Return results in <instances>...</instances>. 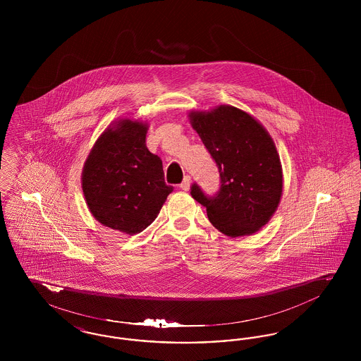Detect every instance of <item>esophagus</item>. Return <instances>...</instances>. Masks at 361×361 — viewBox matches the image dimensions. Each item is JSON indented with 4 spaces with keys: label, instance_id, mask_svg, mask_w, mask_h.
<instances>
[{
    "label": "esophagus",
    "instance_id": "1",
    "mask_svg": "<svg viewBox=\"0 0 361 361\" xmlns=\"http://www.w3.org/2000/svg\"><path fill=\"white\" fill-rule=\"evenodd\" d=\"M189 187H190V177L185 176L184 180H183V183L180 184V188L183 189V190H188Z\"/></svg>",
    "mask_w": 361,
    "mask_h": 361
}]
</instances>
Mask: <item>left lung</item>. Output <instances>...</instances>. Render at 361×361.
Returning <instances> with one entry per match:
<instances>
[{"mask_svg": "<svg viewBox=\"0 0 361 361\" xmlns=\"http://www.w3.org/2000/svg\"><path fill=\"white\" fill-rule=\"evenodd\" d=\"M189 119L221 177L214 196L193 183L192 197L206 207L209 222L226 235L256 233L274 215L283 190L281 165L272 137L255 118L230 105L192 112Z\"/></svg>", "mask_w": 361, "mask_h": 361, "instance_id": "1", "label": "left lung"}]
</instances>
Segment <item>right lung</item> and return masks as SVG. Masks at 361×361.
<instances>
[{
  "label": "right lung",
  "mask_w": 361,
  "mask_h": 361,
  "mask_svg": "<svg viewBox=\"0 0 361 361\" xmlns=\"http://www.w3.org/2000/svg\"><path fill=\"white\" fill-rule=\"evenodd\" d=\"M147 126L115 123L97 139L86 159L82 190L100 224L137 234L153 224L173 187L164 180L162 161L146 147Z\"/></svg>",
  "instance_id": "obj_1"
}]
</instances>
